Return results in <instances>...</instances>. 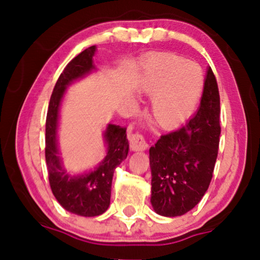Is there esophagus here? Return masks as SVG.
Wrapping results in <instances>:
<instances>
[{
	"label": "esophagus",
	"mask_w": 260,
	"mask_h": 260,
	"mask_svg": "<svg viewBox=\"0 0 260 260\" xmlns=\"http://www.w3.org/2000/svg\"><path fill=\"white\" fill-rule=\"evenodd\" d=\"M130 145H131V149H133L134 151H144L148 149V143L147 141H145V138L142 136L141 134H133L130 136Z\"/></svg>",
	"instance_id": "1"
}]
</instances>
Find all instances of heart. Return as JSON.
I'll return each instance as SVG.
<instances>
[{
  "label": "heart",
  "mask_w": 260,
  "mask_h": 260,
  "mask_svg": "<svg viewBox=\"0 0 260 260\" xmlns=\"http://www.w3.org/2000/svg\"><path fill=\"white\" fill-rule=\"evenodd\" d=\"M204 71L177 54H157L141 67L140 88L151 98L150 118L162 129H174L194 112L202 91Z\"/></svg>",
  "instance_id": "heart-1"
}]
</instances>
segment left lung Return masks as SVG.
<instances>
[{"instance_id":"1","label":"left lung","mask_w":260,"mask_h":260,"mask_svg":"<svg viewBox=\"0 0 260 260\" xmlns=\"http://www.w3.org/2000/svg\"><path fill=\"white\" fill-rule=\"evenodd\" d=\"M220 131L219 88L208 66L198 112L183 127L161 136L149 150L150 202L158 215H183L200 202L213 176Z\"/></svg>"}]
</instances>
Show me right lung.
Returning <instances> with one entry per match:
<instances>
[{
  "label": "right lung",
  "mask_w": 260,
  "mask_h": 260,
  "mask_svg": "<svg viewBox=\"0 0 260 260\" xmlns=\"http://www.w3.org/2000/svg\"><path fill=\"white\" fill-rule=\"evenodd\" d=\"M95 51L97 47L91 46L65 67L53 90L46 117L45 155L51 189L62 208L80 216H97L109 208L113 173L129 152L126 129L110 123L103 134L106 155L95 168L72 175L60 156L58 129L62 99L71 84L97 70L93 63Z\"/></svg>",
  "instance_id": "obj_1"
}]
</instances>
